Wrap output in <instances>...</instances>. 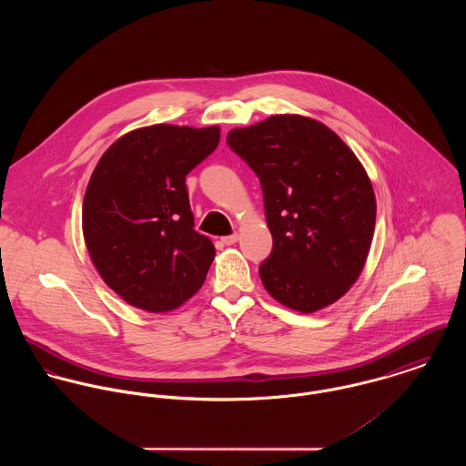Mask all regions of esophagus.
<instances>
[{
	"label": "esophagus",
	"mask_w": 466,
	"mask_h": 466,
	"mask_svg": "<svg viewBox=\"0 0 466 466\" xmlns=\"http://www.w3.org/2000/svg\"><path fill=\"white\" fill-rule=\"evenodd\" d=\"M237 240H238V235H237V233L228 235V237H222V244H226V246H233Z\"/></svg>",
	"instance_id": "esophagus-1"
}]
</instances>
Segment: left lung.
<instances>
[{
	"mask_svg": "<svg viewBox=\"0 0 466 466\" xmlns=\"http://www.w3.org/2000/svg\"><path fill=\"white\" fill-rule=\"evenodd\" d=\"M226 141L264 190L267 292L303 314L332 305L357 281L373 240L377 200L362 163L332 129L299 115L233 129Z\"/></svg>",
	"mask_w": 466,
	"mask_h": 466,
	"instance_id": "1",
	"label": "left lung"
}]
</instances>
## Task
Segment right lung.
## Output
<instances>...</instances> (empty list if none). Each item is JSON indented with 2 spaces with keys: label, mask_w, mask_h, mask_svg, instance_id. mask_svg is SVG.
Returning <instances> with one entry per match:
<instances>
[{
  "label": "right lung",
  "mask_w": 466,
  "mask_h": 466,
  "mask_svg": "<svg viewBox=\"0 0 466 466\" xmlns=\"http://www.w3.org/2000/svg\"><path fill=\"white\" fill-rule=\"evenodd\" d=\"M218 139L217 126L141 127L118 137L91 174L84 240L102 279L136 309L174 310L206 279L215 248L194 229L185 177Z\"/></svg>",
  "instance_id": "add662e5"
}]
</instances>
